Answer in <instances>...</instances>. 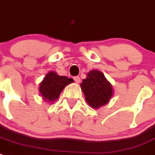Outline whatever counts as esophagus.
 Segmentation results:
<instances>
[{"instance_id":"obj_1","label":"esophagus","mask_w":155,"mask_h":155,"mask_svg":"<svg viewBox=\"0 0 155 155\" xmlns=\"http://www.w3.org/2000/svg\"><path fill=\"white\" fill-rule=\"evenodd\" d=\"M74 81L76 82V83H80V81H81L80 77H78V76L74 77Z\"/></svg>"}]
</instances>
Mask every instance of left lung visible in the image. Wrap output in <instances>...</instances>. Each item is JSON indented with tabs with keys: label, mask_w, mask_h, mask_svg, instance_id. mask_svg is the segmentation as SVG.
<instances>
[{
	"label": "left lung",
	"mask_w": 155,
	"mask_h": 155,
	"mask_svg": "<svg viewBox=\"0 0 155 155\" xmlns=\"http://www.w3.org/2000/svg\"><path fill=\"white\" fill-rule=\"evenodd\" d=\"M81 87L88 105L94 109L109 103L113 97L112 84L105 78L103 73L96 70L87 73V78L82 81Z\"/></svg>",
	"instance_id": "left-lung-1"
}]
</instances>
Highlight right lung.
<instances>
[{"label": "right lung", "mask_w": 155, "mask_h": 155, "mask_svg": "<svg viewBox=\"0 0 155 155\" xmlns=\"http://www.w3.org/2000/svg\"><path fill=\"white\" fill-rule=\"evenodd\" d=\"M73 81L72 78L60 76L54 71H50L39 84V92L44 101L53 102L59 98L64 87Z\"/></svg>", "instance_id": "right-lung-1"}]
</instances>
